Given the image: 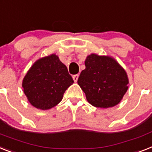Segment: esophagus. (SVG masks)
<instances>
[{
  "mask_svg": "<svg viewBox=\"0 0 152 152\" xmlns=\"http://www.w3.org/2000/svg\"><path fill=\"white\" fill-rule=\"evenodd\" d=\"M78 78H79V75L78 74H76V75H74L73 76H72V79H73L74 82H77V80H78Z\"/></svg>",
  "mask_w": 152,
  "mask_h": 152,
  "instance_id": "obj_1",
  "label": "esophagus"
}]
</instances>
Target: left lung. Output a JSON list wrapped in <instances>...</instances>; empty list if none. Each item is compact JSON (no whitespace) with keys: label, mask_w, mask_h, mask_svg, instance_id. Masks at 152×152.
Listing matches in <instances>:
<instances>
[{"label":"left lung","mask_w":152,"mask_h":152,"mask_svg":"<svg viewBox=\"0 0 152 152\" xmlns=\"http://www.w3.org/2000/svg\"><path fill=\"white\" fill-rule=\"evenodd\" d=\"M85 66L77 83L87 102L103 108L119 104L129 83L127 74L121 65L112 57L91 54L85 60Z\"/></svg>","instance_id":"8db88e82"}]
</instances>
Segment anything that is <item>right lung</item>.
Returning <instances> with one entry per match:
<instances>
[{
	"label": "right lung",
	"mask_w": 152,
	"mask_h": 152,
	"mask_svg": "<svg viewBox=\"0 0 152 152\" xmlns=\"http://www.w3.org/2000/svg\"><path fill=\"white\" fill-rule=\"evenodd\" d=\"M74 83L67 67L56 55L38 59L23 81V91L35 108L48 110L61 102L65 91Z\"/></svg>",
	"instance_id": "right-lung-1"
}]
</instances>
